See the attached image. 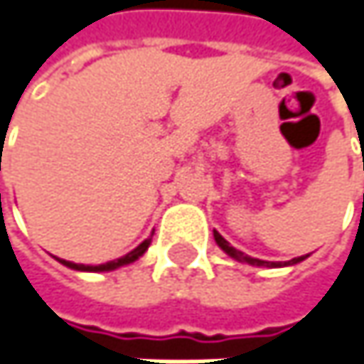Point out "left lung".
<instances>
[{"instance_id":"8db88e82","label":"left lung","mask_w":364,"mask_h":364,"mask_svg":"<svg viewBox=\"0 0 364 364\" xmlns=\"http://www.w3.org/2000/svg\"><path fill=\"white\" fill-rule=\"evenodd\" d=\"M214 240H216V244L231 257V259H235V261H240V263H248V265H257V267H286V265H296V263H301L303 259H307L309 255H305V257H296V259H292V261H288V263H269V261H261V259H255V257H248V255H244V252H240V250H235L218 231H214Z\"/></svg>"}]
</instances>
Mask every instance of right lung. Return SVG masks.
<instances>
[{
  "mask_svg": "<svg viewBox=\"0 0 364 364\" xmlns=\"http://www.w3.org/2000/svg\"><path fill=\"white\" fill-rule=\"evenodd\" d=\"M148 246H150V240H144L135 250H131L129 255H124V257H120V259H116V261H109V263H103V265H78V263H72V261H63V259H59V263H63L65 267H70V269H76V272H112V269H118V267H124V265H131V263H135L146 250H148Z\"/></svg>",
  "mask_w": 364,
  "mask_h": 364,
  "instance_id": "right-lung-1",
  "label": "right lung"
}]
</instances>
